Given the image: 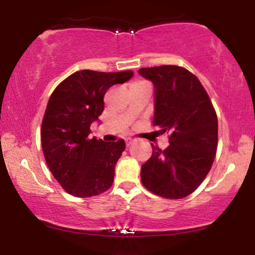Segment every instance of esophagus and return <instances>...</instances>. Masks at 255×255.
I'll return each instance as SVG.
<instances>
[{
	"mask_svg": "<svg viewBox=\"0 0 255 255\" xmlns=\"http://www.w3.org/2000/svg\"><path fill=\"white\" fill-rule=\"evenodd\" d=\"M125 141H126V145L130 146L134 142V139H131V137H127V139H126Z\"/></svg>",
	"mask_w": 255,
	"mask_h": 255,
	"instance_id": "obj_1",
	"label": "esophagus"
}]
</instances>
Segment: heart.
<instances>
[{
	"label": "heart",
	"instance_id": "1",
	"mask_svg": "<svg viewBox=\"0 0 255 255\" xmlns=\"http://www.w3.org/2000/svg\"><path fill=\"white\" fill-rule=\"evenodd\" d=\"M141 85H147V84L144 83V81H137V83L133 84V86H141Z\"/></svg>",
	"mask_w": 255,
	"mask_h": 255
}]
</instances>
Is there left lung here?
Returning a JSON list of instances; mask_svg holds the SVG:
<instances>
[{
  "instance_id": "left-lung-1",
  "label": "left lung",
  "mask_w": 255,
  "mask_h": 255,
  "mask_svg": "<svg viewBox=\"0 0 255 255\" xmlns=\"http://www.w3.org/2000/svg\"><path fill=\"white\" fill-rule=\"evenodd\" d=\"M154 86L153 126L169 131V145H152V156L141 165V182L166 199H181L200 186L209 174L218 141L215 108L199 79L178 66L140 68Z\"/></svg>"
}]
</instances>
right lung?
Instances as JSON below:
<instances>
[{"mask_svg": "<svg viewBox=\"0 0 255 255\" xmlns=\"http://www.w3.org/2000/svg\"><path fill=\"white\" fill-rule=\"evenodd\" d=\"M133 72H75L54 90L42 122L40 140L46 164L67 193L90 198L110 188L124 139L104 142L90 139V127L104 110V95L124 84Z\"/></svg>", "mask_w": 255, "mask_h": 255, "instance_id": "1", "label": "right lung"}]
</instances>
